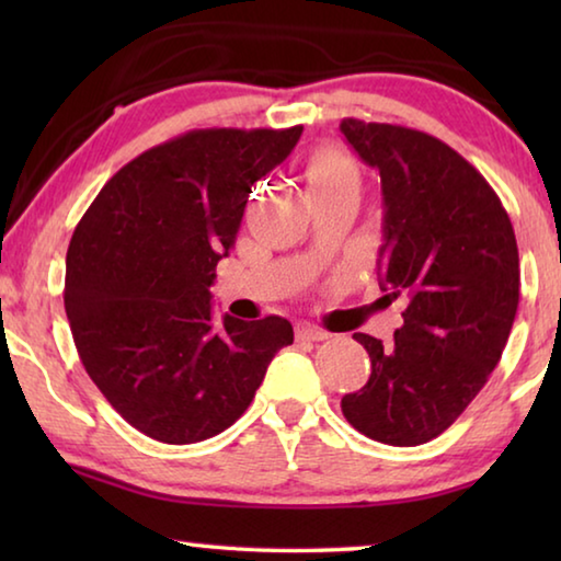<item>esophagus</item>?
I'll return each mask as SVG.
<instances>
[{
  "label": "esophagus",
  "mask_w": 561,
  "mask_h": 561,
  "mask_svg": "<svg viewBox=\"0 0 561 561\" xmlns=\"http://www.w3.org/2000/svg\"><path fill=\"white\" fill-rule=\"evenodd\" d=\"M297 339L299 341H324V339H329V334L317 327L301 324V327H297Z\"/></svg>",
  "instance_id": "esophagus-1"
}]
</instances>
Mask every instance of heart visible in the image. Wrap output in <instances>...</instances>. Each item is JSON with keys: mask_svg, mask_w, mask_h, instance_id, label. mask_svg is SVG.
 Segmentation results:
<instances>
[{"mask_svg": "<svg viewBox=\"0 0 561 561\" xmlns=\"http://www.w3.org/2000/svg\"><path fill=\"white\" fill-rule=\"evenodd\" d=\"M309 190H329L339 185H358L354 160L336 148H321L307 163Z\"/></svg>", "mask_w": 561, "mask_h": 561, "instance_id": "obj_1", "label": "heart"}]
</instances>
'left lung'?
Masks as SVG:
<instances>
[{"label":"left lung","mask_w":561,"mask_h":561,"mask_svg":"<svg viewBox=\"0 0 561 561\" xmlns=\"http://www.w3.org/2000/svg\"><path fill=\"white\" fill-rule=\"evenodd\" d=\"M341 133L381 173L378 277L408 301L393 344L354 334L371 376L341 411L366 438L411 448L448 431L497 366L519 304L517 240L495 190L443 140L358 118Z\"/></svg>","instance_id":"1"}]
</instances>
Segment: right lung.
I'll return each instance as SVG.
<instances>
[{"label": "right lung", "instance_id": "right-lung-1", "mask_svg": "<svg viewBox=\"0 0 561 561\" xmlns=\"http://www.w3.org/2000/svg\"><path fill=\"white\" fill-rule=\"evenodd\" d=\"M299 136L301 126L187 130L123 165L76 225L64 287L76 351L148 438L187 445L230 428L294 341L282 317L217 324L210 284L252 185Z\"/></svg>", "mask_w": 561, "mask_h": 561}]
</instances>
